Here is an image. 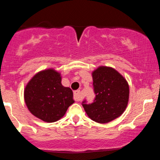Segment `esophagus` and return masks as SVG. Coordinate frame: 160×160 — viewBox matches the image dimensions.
Returning a JSON list of instances; mask_svg holds the SVG:
<instances>
[{
    "label": "esophagus",
    "mask_w": 160,
    "mask_h": 160,
    "mask_svg": "<svg viewBox=\"0 0 160 160\" xmlns=\"http://www.w3.org/2000/svg\"><path fill=\"white\" fill-rule=\"evenodd\" d=\"M74 99L75 101H80L82 99V96H81V92L79 90L74 92Z\"/></svg>",
    "instance_id": "esophagus-1"
}]
</instances>
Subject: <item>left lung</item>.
Instances as JSON below:
<instances>
[{
  "label": "left lung",
  "mask_w": 160,
  "mask_h": 160,
  "mask_svg": "<svg viewBox=\"0 0 160 160\" xmlns=\"http://www.w3.org/2000/svg\"><path fill=\"white\" fill-rule=\"evenodd\" d=\"M93 102H82L88 118L106 124L121 116L128 103L129 85L125 78L115 69L100 66L92 72Z\"/></svg>",
  "instance_id": "left-lung-1"
}]
</instances>
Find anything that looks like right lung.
Wrapping results in <instances>:
<instances>
[{"instance_id": "obj_1", "label": "right lung", "mask_w": 160, "mask_h": 160, "mask_svg": "<svg viewBox=\"0 0 160 160\" xmlns=\"http://www.w3.org/2000/svg\"><path fill=\"white\" fill-rule=\"evenodd\" d=\"M24 98L31 113L49 123L63 118L75 102L72 90L63 86L61 74L52 68L41 71L32 78L24 90Z\"/></svg>"}]
</instances>
